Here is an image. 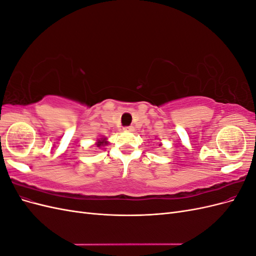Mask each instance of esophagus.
Masks as SVG:
<instances>
[{"instance_id":"obj_1","label":"esophagus","mask_w":256,"mask_h":256,"mask_svg":"<svg viewBox=\"0 0 256 256\" xmlns=\"http://www.w3.org/2000/svg\"><path fill=\"white\" fill-rule=\"evenodd\" d=\"M134 126H126V127H124V130H126V131H134Z\"/></svg>"}]
</instances>
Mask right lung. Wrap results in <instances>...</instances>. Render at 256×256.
I'll return each instance as SVG.
<instances>
[{
    "label": "right lung",
    "instance_id": "obj_1",
    "mask_svg": "<svg viewBox=\"0 0 256 256\" xmlns=\"http://www.w3.org/2000/svg\"><path fill=\"white\" fill-rule=\"evenodd\" d=\"M108 144V142L104 140V138H102V140H99L98 142H97V147H100V146H104V145H106Z\"/></svg>",
    "mask_w": 256,
    "mask_h": 256
}]
</instances>
